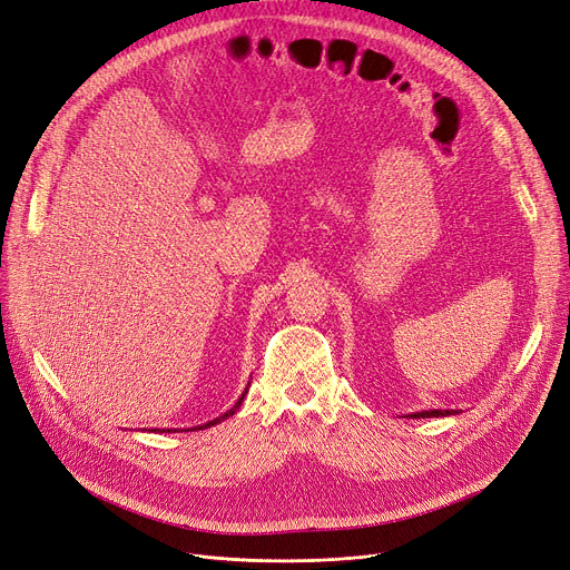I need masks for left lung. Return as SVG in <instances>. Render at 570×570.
Wrapping results in <instances>:
<instances>
[{
    "instance_id": "obj_1",
    "label": "left lung",
    "mask_w": 570,
    "mask_h": 570,
    "mask_svg": "<svg viewBox=\"0 0 570 570\" xmlns=\"http://www.w3.org/2000/svg\"><path fill=\"white\" fill-rule=\"evenodd\" d=\"M448 414H452L450 410H429V412H416V414H410L412 419H419V416H448Z\"/></svg>"
}]
</instances>
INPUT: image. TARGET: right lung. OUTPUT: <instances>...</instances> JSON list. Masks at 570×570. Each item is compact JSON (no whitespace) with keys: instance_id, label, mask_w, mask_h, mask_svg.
<instances>
[{"instance_id":"1","label":"right lung","mask_w":570,"mask_h":570,"mask_svg":"<svg viewBox=\"0 0 570 570\" xmlns=\"http://www.w3.org/2000/svg\"><path fill=\"white\" fill-rule=\"evenodd\" d=\"M246 393V391H244ZM244 393H242V399L235 403V407L228 412V414H235V410L242 405V401H244ZM228 414H224V416H218V419H214V422H207V424H203V426H197V429H209V426H214V424H218V422H224V419L228 416Z\"/></svg>"}]
</instances>
